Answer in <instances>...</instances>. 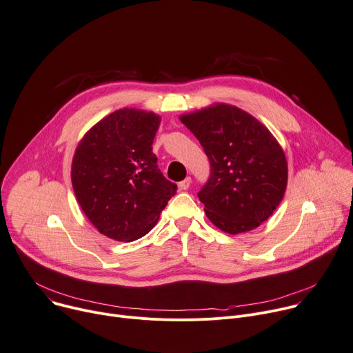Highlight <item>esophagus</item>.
Returning a JSON list of instances; mask_svg holds the SVG:
<instances>
[{"label":"esophagus","instance_id":"34e87169","mask_svg":"<svg viewBox=\"0 0 353 353\" xmlns=\"http://www.w3.org/2000/svg\"><path fill=\"white\" fill-rule=\"evenodd\" d=\"M190 184H191V177H185L183 181L179 183V187H180L181 190H187V188L190 187Z\"/></svg>","mask_w":353,"mask_h":353}]
</instances>
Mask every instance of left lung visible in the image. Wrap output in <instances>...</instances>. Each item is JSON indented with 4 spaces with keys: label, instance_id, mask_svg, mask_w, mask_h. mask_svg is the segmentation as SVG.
<instances>
[{
    "label": "left lung",
    "instance_id": "left-lung-1",
    "mask_svg": "<svg viewBox=\"0 0 353 353\" xmlns=\"http://www.w3.org/2000/svg\"><path fill=\"white\" fill-rule=\"evenodd\" d=\"M180 119L210 160V177L197 194L210 221L232 235L259 227L279 207L287 185L285 156L274 137L258 119L227 104Z\"/></svg>",
    "mask_w": 353,
    "mask_h": 353
}]
</instances>
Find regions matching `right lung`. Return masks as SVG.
I'll use <instances>...</instances> for the list:
<instances>
[{"mask_svg": "<svg viewBox=\"0 0 353 353\" xmlns=\"http://www.w3.org/2000/svg\"><path fill=\"white\" fill-rule=\"evenodd\" d=\"M159 125L153 112L118 110L94 125L76 149L74 194L92 225L111 239L146 235L176 194L177 184L160 172L152 152Z\"/></svg>", "mask_w": 353, "mask_h": 353, "instance_id": "obj_1", "label": "right lung"}]
</instances>
